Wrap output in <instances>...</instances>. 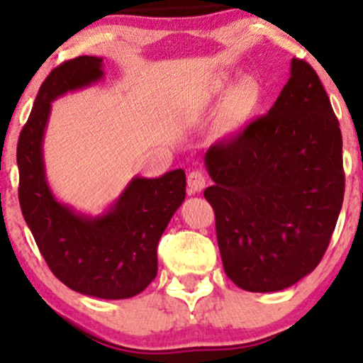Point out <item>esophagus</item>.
<instances>
[{
	"mask_svg": "<svg viewBox=\"0 0 363 363\" xmlns=\"http://www.w3.org/2000/svg\"><path fill=\"white\" fill-rule=\"evenodd\" d=\"M206 187V177L201 170H193V172L187 174V189L191 194L201 193Z\"/></svg>",
	"mask_w": 363,
	"mask_h": 363,
	"instance_id": "obj_1",
	"label": "esophagus"
}]
</instances>
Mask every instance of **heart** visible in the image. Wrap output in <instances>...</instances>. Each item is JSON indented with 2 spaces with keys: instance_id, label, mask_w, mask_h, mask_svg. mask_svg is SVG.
Wrapping results in <instances>:
<instances>
[{
  "instance_id": "obj_1",
  "label": "heart",
  "mask_w": 363,
  "mask_h": 363,
  "mask_svg": "<svg viewBox=\"0 0 363 363\" xmlns=\"http://www.w3.org/2000/svg\"><path fill=\"white\" fill-rule=\"evenodd\" d=\"M228 86V78L220 77L215 82L216 90H227ZM261 101V86L259 83L252 78H244L242 82H239L235 85L234 91H232V101H230V109H232V118L235 123H242L257 109Z\"/></svg>"
}]
</instances>
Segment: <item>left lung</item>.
Instances as JSON below:
<instances>
[{"mask_svg": "<svg viewBox=\"0 0 363 363\" xmlns=\"http://www.w3.org/2000/svg\"><path fill=\"white\" fill-rule=\"evenodd\" d=\"M340 123L318 73L291 60L268 114L208 148L216 239L227 277L247 291H278L314 272L343 205Z\"/></svg>", "mask_w": 363, "mask_h": 363, "instance_id": "8db88e82", "label": "left lung"}]
</instances>
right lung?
<instances>
[{
  "label": "right lung",
  "instance_id": "add662e5",
  "mask_svg": "<svg viewBox=\"0 0 363 363\" xmlns=\"http://www.w3.org/2000/svg\"><path fill=\"white\" fill-rule=\"evenodd\" d=\"M102 57L80 56L54 68L40 85L16 147L18 199L25 222L54 277L90 297L138 295L157 277V245L186 198L182 169L133 177L102 215L61 203L45 179L44 133L51 102L104 78Z\"/></svg>",
  "mask_w": 363,
  "mask_h": 363
}]
</instances>
